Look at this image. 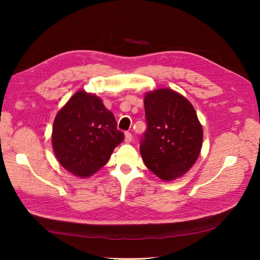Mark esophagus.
Listing matches in <instances>:
<instances>
[{"label": "esophagus", "instance_id": "34e87169", "mask_svg": "<svg viewBox=\"0 0 260 260\" xmlns=\"http://www.w3.org/2000/svg\"><path fill=\"white\" fill-rule=\"evenodd\" d=\"M124 141H125V142H128V143L132 141V135H131L129 131H127V132L124 133Z\"/></svg>", "mask_w": 260, "mask_h": 260}]
</instances>
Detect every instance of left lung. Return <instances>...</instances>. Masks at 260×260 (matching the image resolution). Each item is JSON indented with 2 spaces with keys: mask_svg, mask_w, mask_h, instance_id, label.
<instances>
[{
  "mask_svg": "<svg viewBox=\"0 0 260 260\" xmlns=\"http://www.w3.org/2000/svg\"><path fill=\"white\" fill-rule=\"evenodd\" d=\"M147 128L140 141L146 167L165 181L184 175L200 155L203 129L192 104L169 89L144 99Z\"/></svg>",
  "mask_w": 260,
  "mask_h": 260,
  "instance_id": "8db88e82",
  "label": "left lung"
}]
</instances>
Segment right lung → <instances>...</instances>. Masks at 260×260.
I'll return each instance as SVG.
<instances>
[{
  "label": "right lung",
  "instance_id": "right-lung-1",
  "mask_svg": "<svg viewBox=\"0 0 260 260\" xmlns=\"http://www.w3.org/2000/svg\"><path fill=\"white\" fill-rule=\"evenodd\" d=\"M123 139L113 113L98 96L84 91L74 94L53 124L55 156L79 177H89L103 167Z\"/></svg>",
  "mask_w": 260,
  "mask_h": 260
}]
</instances>
